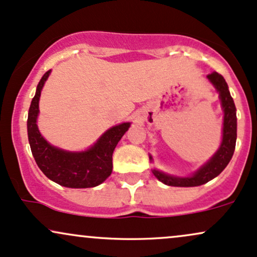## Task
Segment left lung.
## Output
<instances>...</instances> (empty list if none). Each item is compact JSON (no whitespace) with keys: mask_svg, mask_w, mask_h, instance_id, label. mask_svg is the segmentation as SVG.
<instances>
[{"mask_svg":"<svg viewBox=\"0 0 257 257\" xmlns=\"http://www.w3.org/2000/svg\"><path fill=\"white\" fill-rule=\"evenodd\" d=\"M208 78L219 91L221 104H222L223 112H225L222 143H221L220 149L211 157L210 161L190 178H178V176L167 175V174L158 172V170H153L156 178L168 186L194 187V186L206 184L208 181L216 178L225 169L227 164L231 161L233 152H234L235 140H237V116H235L234 101H233L231 94H229L228 85H227L225 78L220 73L213 72L211 75H208Z\"/></svg>","mask_w":257,"mask_h":257,"instance_id":"obj_1","label":"left lung"}]
</instances>
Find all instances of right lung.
<instances>
[{"instance_id":"right-lung-1","label":"right lung","mask_w":257,"mask_h":257,"mask_svg":"<svg viewBox=\"0 0 257 257\" xmlns=\"http://www.w3.org/2000/svg\"><path fill=\"white\" fill-rule=\"evenodd\" d=\"M49 73L51 70L41 78L29 108L28 137L32 156L44 175L59 185L71 188L95 187L111 175L112 153L131 123L112 126L84 152H67L49 145L36 124L41 90Z\"/></svg>"}]
</instances>
